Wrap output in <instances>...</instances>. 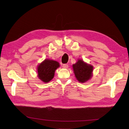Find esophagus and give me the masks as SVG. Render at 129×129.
<instances>
[{"label": "esophagus", "instance_id": "esophagus-1", "mask_svg": "<svg viewBox=\"0 0 129 129\" xmlns=\"http://www.w3.org/2000/svg\"><path fill=\"white\" fill-rule=\"evenodd\" d=\"M62 67H63V68L67 69L68 68V65L67 64H64L62 65Z\"/></svg>", "mask_w": 129, "mask_h": 129}]
</instances>
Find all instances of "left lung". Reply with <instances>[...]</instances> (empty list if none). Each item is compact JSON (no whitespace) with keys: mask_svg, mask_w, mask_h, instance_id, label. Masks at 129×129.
<instances>
[{"mask_svg":"<svg viewBox=\"0 0 129 129\" xmlns=\"http://www.w3.org/2000/svg\"><path fill=\"white\" fill-rule=\"evenodd\" d=\"M73 68L76 78L80 82L84 83L91 78L93 66L86 63L82 60L79 59L73 65Z\"/></svg>","mask_w":129,"mask_h":129,"instance_id":"left-lung-1","label":"left lung"}]
</instances>
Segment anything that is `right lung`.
<instances>
[{
	"label": "right lung",
	"instance_id": "add662e5",
	"mask_svg": "<svg viewBox=\"0 0 129 129\" xmlns=\"http://www.w3.org/2000/svg\"><path fill=\"white\" fill-rule=\"evenodd\" d=\"M59 67L58 61L45 59L37 67L38 78L44 83L49 82L53 79L55 71Z\"/></svg>",
	"mask_w": 129,
	"mask_h": 129
}]
</instances>
